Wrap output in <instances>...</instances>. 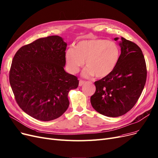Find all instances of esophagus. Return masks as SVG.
Instances as JSON below:
<instances>
[{"label": "esophagus", "mask_w": 158, "mask_h": 158, "mask_svg": "<svg viewBox=\"0 0 158 158\" xmlns=\"http://www.w3.org/2000/svg\"><path fill=\"white\" fill-rule=\"evenodd\" d=\"M85 83V81H83V80H80L79 81V86H81L82 85H83Z\"/></svg>", "instance_id": "esophagus-1"}]
</instances>
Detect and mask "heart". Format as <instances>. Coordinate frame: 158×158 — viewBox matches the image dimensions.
I'll use <instances>...</instances> for the list:
<instances>
[{
  "instance_id": "b5f03b06",
  "label": "heart",
  "mask_w": 158,
  "mask_h": 158,
  "mask_svg": "<svg viewBox=\"0 0 158 158\" xmlns=\"http://www.w3.org/2000/svg\"><path fill=\"white\" fill-rule=\"evenodd\" d=\"M120 56L119 46L114 41L94 38L81 40L75 48H69L65 53V60L70 72L77 73L86 60V68L82 75L98 78L110 74L117 65Z\"/></svg>"
}]
</instances>
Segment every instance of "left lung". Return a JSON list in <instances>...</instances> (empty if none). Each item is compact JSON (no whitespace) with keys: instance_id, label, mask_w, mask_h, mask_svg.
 <instances>
[{"instance_id":"8db88e82","label":"left lung","mask_w":158,"mask_h":158,"mask_svg":"<svg viewBox=\"0 0 158 158\" xmlns=\"http://www.w3.org/2000/svg\"><path fill=\"white\" fill-rule=\"evenodd\" d=\"M121 39V53L117 65L108 76L95 82V92L90 98L96 111L112 118L124 115L134 107L147 79V66L141 48L132 41Z\"/></svg>"}]
</instances>
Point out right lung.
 I'll return each instance as SVG.
<instances>
[{
  "mask_svg": "<svg viewBox=\"0 0 158 158\" xmlns=\"http://www.w3.org/2000/svg\"><path fill=\"white\" fill-rule=\"evenodd\" d=\"M67 44L58 35L40 38L23 46L13 59L10 83L18 105L37 120L49 121L69 106L68 92L79 80L66 72Z\"/></svg>",
  "mask_w": 158,
  "mask_h": 158,
  "instance_id": "add662e5",
  "label": "right lung"
}]
</instances>
